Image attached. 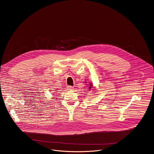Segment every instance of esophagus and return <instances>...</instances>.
Listing matches in <instances>:
<instances>
[{
	"mask_svg": "<svg viewBox=\"0 0 154 154\" xmlns=\"http://www.w3.org/2000/svg\"><path fill=\"white\" fill-rule=\"evenodd\" d=\"M67 90H72V89H73V87L69 85L67 87Z\"/></svg>",
	"mask_w": 154,
	"mask_h": 154,
	"instance_id": "1",
	"label": "esophagus"
}]
</instances>
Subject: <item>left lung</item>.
Returning a JSON list of instances; mask_svg holds the SVG:
<instances>
[{
	"instance_id": "8db88e82",
	"label": "left lung",
	"mask_w": 154,
	"mask_h": 154,
	"mask_svg": "<svg viewBox=\"0 0 154 154\" xmlns=\"http://www.w3.org/2000/svg\"><path fill=\"white\" fill-rule=\"evenodd\" d=\"M91 88H92V84H91V85H90V87H89V89H91Z\"/></svg>"
}]
</instances>
